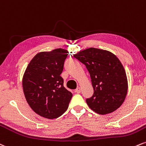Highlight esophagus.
<instances>
[{
    "mask_svg": "<svg viewBox=\"0 0 146 146\" xmlns=\"http://www.w3.org/2000/svg\"><path fill=\"white\" fill-rule=\"evenodd\" d=\"M74 92L77 94H79L80 93V92H81V88H80V87H77L76 90H74Z\"/></svg>",
    "mask_w": 146,
    "mask_h": 146,
    "instance_id": "obj_1",
    "label": "esophagus"
}]
</instances>
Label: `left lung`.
Returning a JSON list of instances; mask_svg holds the SVG:
<instances>
[{
    "label": "left lung",
    "mask_w": 146,
    "mask_h": 146,
    "mask_svg": "<svg viewBox=\"0 0 146 146\" xmlns=\"http://www.w3.org/2000/svg\"><path fill=\"white\" fill-rule=\"evenodd\" d=\"M74 56L90 72L94 94L86 102L91 109L101 115L117 109L128 91L126 72L119 59L109 51L95 48L80 51Z\"/></svg>",
    "instance_id": "obj_1"
}]
</instances>
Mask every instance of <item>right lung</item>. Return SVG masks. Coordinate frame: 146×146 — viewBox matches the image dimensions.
<instances>
[{
    "label": "right lung",
    "instance_id": "1",
    "mask_svg": "<svg viewBox=\"0 0 146 146\" xmlns=\"http://www.w3.org/2000/svg\"><path fill=\"white\" fill-rule=\"evenodd\" d=\"M68 53L63 48L37 53L24 74L22 87L26 100L42 117L57 118L68 108L72 94L63 87L60 76Z\"/></svg>",
    "mask_w": 146,
    "mask_h": 146
}]
</instances>
